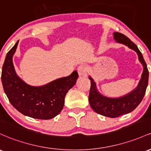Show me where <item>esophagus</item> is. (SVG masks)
I'll use <instances>...</instances> for the list:
<instances>
[{"label":"esophagus","mask_w":151,"mask_h":151,"mask_svg":"<svg viewBox=\"0 0 151 151\" xmlns=\"http://www.w3.org/2000/svg\"><path fill=\"white\" fill-rule=\"evenodd\" d=\"M77 72L79 75L80 76H87V68L85 64H81L77 68Z\"/></svg>","instance_id":"esophagus-1"}]
</instances>
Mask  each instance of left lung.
<instances>
[{
	"label": "left lung",
	"mask_w": 151,
	"mask_h": 151,
	"mask_svg": "<svg viewBox=\"0 0 151 151\" xmlns=\"http://www.w3.org/2000/svg\"><path fill=\"white\" fill-rule=\"evenodd\" d=\"M113 35L114 39L117 42L125 44L137 53L139 61L143 66V72L140 82L136 88L129 94L118 98L107 97L99 93L97 90L95 82L90 77H89L91 82L89 94V105L97 113L112 118L129 113L139 105L145 94V91L148 87L149 76L147 64L137 46L124 34L115 32Z\"/></svg>",
	"instance_id": "left-lung-1"
}]
</instances>
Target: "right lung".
<instances>
[{"label":"right lung","mask_w":151,"mask_h":151,"mask_svg":"<svg viewBox=\"0 0 151 151\" xmlns=\"http://www.w3.org/2000/svg\"><path fill=\"white\" fill-rule=\"evenodd\" d=\"M19 41L6 54L1 74L4 92L9 102L23 115L35 119L49 120L57 116L64 107L66 94L74 85L78 73L52 81L40 87L25 83L15 72L13 56Z\"/></svg>","instance_id":"add662e5"}]
</instances>
